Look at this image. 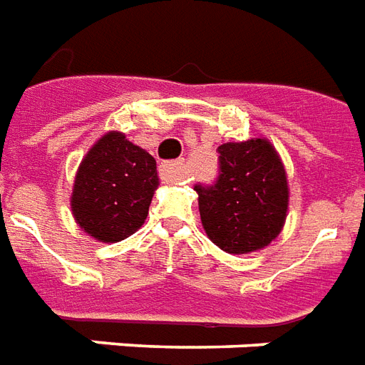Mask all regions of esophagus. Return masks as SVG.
Segmentation results:
<instances>
[{"instance_id":"obj_1","label":"esophagus","mask_w":365,"mask_h":365,"mask_svg":"<svg viewBox=\"0 0 365 365\" xmlns=\"http://www.w3.org/2000/svg\"><path fill=\"white\" fill-rule=\"evenodd\" d=\"M162 178L170 183H185L187 178H190V172H187V166L183 160H175L164 164L160 170Z\"/></svg>"}]
</instances>
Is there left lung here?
Returning a JSON list of instances; mask_svg holds the SVG:
<instances>
[{
	"instance_id": "8db88e82",
	"label": "left lung",
	"mask_w": 365,
	"mask_h": 365,
	"mask_svg": "<svg viewBox=\"0 0 365 365\" xmlns=\"http://www.w3.org/2000/svg\"><path fill=\"white\" fill-rule=\"evenodd\" d=\"M215 185H195L201 222L210 242L232 255L259 251L277 240L288 212V178L271 141L247 139L218 147Z\"/></svg>"
}]
</instances>
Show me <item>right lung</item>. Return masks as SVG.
I'll use <instances>...</instances> for the list:
<instances>
[{"label": "right lung", "mask_w": 365, "mask_h": 365, "mask_svg": "<svg viewBox=\"0 0 365 365\" xmlns=\"http://www.w3.org/2000/svg\"><path fill=\"white\" fill-rule=\"evenodd\" d=\"M158 183L155 158L121 131H108L75 174L73 218L98 242H121L145 224Z\"/></svg>", "instance_id": "right-lung-1"}]
</instances>
